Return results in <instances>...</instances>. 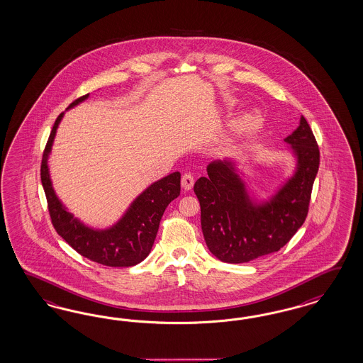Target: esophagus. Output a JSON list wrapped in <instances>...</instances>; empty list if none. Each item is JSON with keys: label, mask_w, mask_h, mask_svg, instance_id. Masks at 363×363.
Wrapping results in <instances>:
<instances>
[{"label": "esophagus", "mask_w": 363, "mask_h": 363, "mask_svg": "<svg viewBox=\"0 0 363 363\" xmlns=\"http://www.w3.org/2000/svg\"><path fill=\"white\" fill-rule=\"evenodd\" d=\"M181 185L185 190H190L194 185V177L191 176L190 173H185L181 178Z\"/></svg>", "instance_id": "34e87169"}]
</instances>
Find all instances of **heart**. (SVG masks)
I'll use <instances>...</instances> for the list:
<instances>
[{
  "mask_svg": "<svg viewBox=\"0 0 363 363\" xmlns=\"http://www.w3.org/2000/svg\"><path fill=\"white\" fill-rule=\"evenodd\" d=\"M258 125H259V116L255 111H249L234 122L233 129L238 133L247 132V130H253Z\"/></svg>",
  "mask_w": 363,
  "mask_h": 363,
  "instance_id": "obj_1",
  "label": "heart"
}]
</instances>
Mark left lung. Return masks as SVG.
<instances>
[{
	"mask_svg": "<svg viewBox=\"0 0 363 363\" xmlns=\"http://www.w3.org/2000/svg\"><path fill=\"white\" fill-rule=\"evenodd\" d=\"M285 141L297 157V170L269 202L254 203L226 160L209 164L208 177L194 184L205 242L222 262L243 264L278 252L306 220L318 173V143L303 116Z\"/></svg>",
	"mask_w": 363,
	"mask_h": 363,
	"instance_id": "8db88e82",
	"label": "left lung"
}]
</instances>
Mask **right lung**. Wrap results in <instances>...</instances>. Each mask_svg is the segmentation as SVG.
Wrapping results in <instances>:
<instances>
[{
  "label": "right lung",
  "instance_id": "right-lung-1",
  "mask_svg": "<svg viewBox=\"0 0 363 363\" xmlns=\"http://www.w3.org/2000/svg\"><path fill=\"white\" fill-rule=\"evenodd\" d=\"M88 97L89 94H85L73 101L69 109ZM62 116L64 113L55 120L41 161V182L55 231L78 254L93 262L110 267H129L143 262L152 250L164 211L167 205L179 196L181 174L178 172L172 173L147 187L113 228L93 230L66 211L55 196L50 182L48 157Z\"/></svg>",
  "mask_w": 363,
  "mask_h": 363
}]
</instances>
